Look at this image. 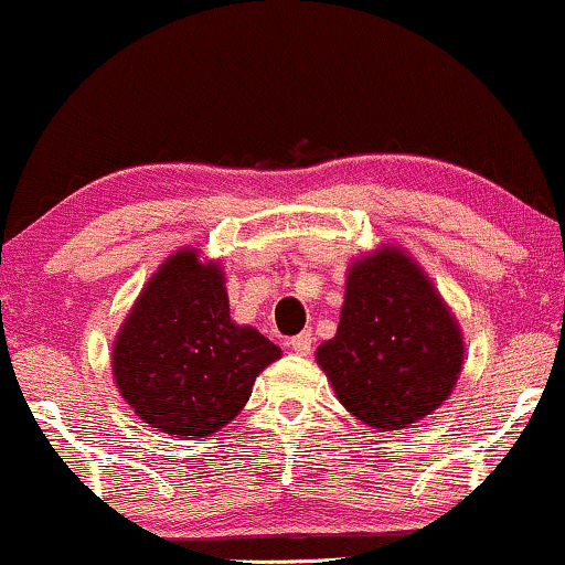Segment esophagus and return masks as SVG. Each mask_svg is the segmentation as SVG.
<instances>
[{"label":"esophagus","mask_w":565,"mask_h":565,"mask_svg":"<svg viewBox=\"0 0 565 565\" xmlns=\"http://www.w3.org/2000/svg\"><path fill=\"white\" fill-rule=\"evenodd\" d=\"M290 350L292 353H298V355H309L311 353V345H313V334H311V329H306V332H300V334H296V337H290Z\"/></svg>","instance_id":"34e87169"}]
</instances>
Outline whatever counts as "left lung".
<instances>
[{
	"mask_svg": "<svg viewBox=\"0 0 565 565\" xmlns=\"http://www.w3.org/2000/svg\"><path fill=\"white\" fill-rule=\"evenodd\" d=\"M461 334L407 254L381 248L348 275L345 306L317 361L363 426L399 430L444 405L461 371Z\"/></svg>",
	"mask_w": 565,
	"mask_h": 565,
	"instance_id": "obj_1",
	"label": "left lung"
}]
</instances>
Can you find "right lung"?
I'll list each match as a JSON object with an SVG mask.
<instances>
[{"label": "right lung", "instance_id": "1", "mask_svg": "<svg viewBox=\"0 0 565 565\" xmlns=\"http://www.w3.org/2000/svg\"><path fill=\"white\" fill-rule=\"evenodd\" d=\"M277 358L280 348L265 334L231 321L220 267L186 248L152 275L124 321L114 379L152 428L202 438L241 413Z\"/></svg>", "mask_w": 565, "mask_h": 565}]
</instances>
